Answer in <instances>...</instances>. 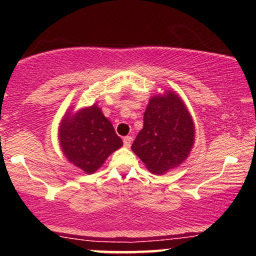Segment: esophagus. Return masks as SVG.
<instances>
[{
    "label": "esophagus",
    "mask_w": 256,
    "mask_h": 256,
    "mask_svg": "<svg viewBox=\"0 0 256 256\" xmlns=\"http://www.w3.org/2000/svg\"><path fill=\"white\" fill-rule=\"evenodd\" d=\"M122 142H124V146H126V148H130L131 143H132V137H131V136H126V137H124V140H122Z\"/></svg>",
    "instance_id": "34e87169"
}]
</instances>
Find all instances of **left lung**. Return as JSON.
<instances>
[{
  "label": "left lung",
  "instance_id": "8db88e82",
  "mask_svg": "<svg viewBox=\"0 0 256 256\" xmlns=\"http://www.w3.org/2000/svg\"><path fill=\"white\" fill-rule=\"evenodd\" d=\"M195 140L194 120L174 91L152 96L131 149L152 173L162 174L189 156Z\"/></svg>",
  "mask_w": 256,
  "mask_h": 256
}]
</instances>
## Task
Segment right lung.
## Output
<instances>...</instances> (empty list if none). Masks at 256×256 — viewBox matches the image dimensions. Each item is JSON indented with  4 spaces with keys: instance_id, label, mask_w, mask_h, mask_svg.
<instances>
[{
    "instance_id": "1",
    "label": "right lung",
    "mask_w": 256,
    "mask_h": 256,
    "mask_svg": "<svg viewBox=\"0 0 256 256\" xmlns=\"http://www.w3.org/2000/svg\"><path fill=\"white\" fill-rule=\"evenodd\" d=\"M61 149L70 162L88 174L96 172L122 140L113 125L92 104L76 114L66 113L58 128Z\"/></svg>"
}]
</instances>
